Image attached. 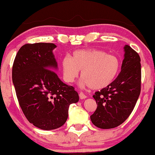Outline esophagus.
I'll use <instances>...</instances> for the list:
<instances>
[{
    "label": "esophagus",
    "mask_w": 155,
    "mask_h": 155,
    "mask_svg": "<svg viewBox=\"0 0 155 155\" xmlns=\"http://www.w3.org/2000/svg\"><path fill=\"white\" fill-rule=\"evenodd\" d=\"M79 96H80V99H84V98H87V96L85 95V94L83 93V92H80L79 94Z\"/></svg>",
    "instance_id": "esophagus-1"
}]
</instances>
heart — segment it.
<instances>
[{
  "instance_id": "obj_1",
  "label": "heart",
  "mask_w": 155,
  "mask_h": 155,
  "mask_svg": "<svg viewBox=\"0 0 155 155\" xmlns=\"http://www.w3.org/2000/svg\"><path fill=\"white\" fill-rule=\"evenodd\" d=\"M61 68L65 82H73L81 71L82 86L100 90L109 87L116 79L121 62L117 57L104 51L78 50L73 51L71 57L62 59Z\"/></svg>"
}]
</instances>
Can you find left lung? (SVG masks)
Instances as JSON below:
<instances>
[{
    "mask_svg": "<svg viewBox=\"0 0 155 155\" xmlns=\"http://www.w3.org/2000/svg\"><path fill=\"white\" fill-rule=\"evenodd\" d=\"M124 49L121 72L109 87L93 96L97 108L90 118L100 129H113L122 124L131 115L140 95V56L129 45H126Z\"/></svg>",
    "mask_w": 155,
    "mask_h": 155,
    "instance_id": "obj_1",
    "label": "left lung"
}]
</instances>
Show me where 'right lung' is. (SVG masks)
Masks as SVG:
<instances>
[{"label": "right lung", "mask_w": 155, "mask_h": 155, "mask_svg": "<svg viewBox=\"0 0 155 155\" xmlns=\"http://www.w3.org/2000/svg\"><path fill=\"white\" fill-rule=\"evenodd\" d=\"M54 43L26 44L18 51L12 66V82L20 107L28 122L39 129L63 126L71 104L79 101L75 88L59 79Z\"/></svg>", "instance_id": "1"}]
</instances>
